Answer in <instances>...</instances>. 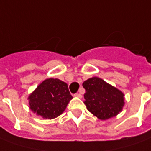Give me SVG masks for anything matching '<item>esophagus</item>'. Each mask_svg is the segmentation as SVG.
<instances>
[{"label": "esophagus", "mask_w": 151, "mask_h": 151, "mask_svg": "<svg viewBox=\"0 0 151 151\" xmlns=\"http://www.w3.org/2000/svg\"><path fill=\"white\" fill-rule=\"evenodd\" d=\"M74 96H75V97L81 98L82 97V95H81L80 93H76V94H74Z\"/></svg>", "instance_id": "esophagus-1"}]
</instances>
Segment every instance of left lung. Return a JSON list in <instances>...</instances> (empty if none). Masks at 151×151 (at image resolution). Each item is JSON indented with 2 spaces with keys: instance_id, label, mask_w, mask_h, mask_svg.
<instances>
[{
  "instance_id": "1",
  "label": "left lung",
  "mask_w": 151,
  "mask_h": 151,
  "mask_svg": "<svg viewBox=\"0 0 151 151\" xmlns=\"http://www.w3.org/2000/svg\"><path fill=\"white\" fill-rule=\"evenodd\" d=\"M86 90L84 104L87 109L99 119L106 120L122 111L124 95L103 79L93 77L83 83Z\"/></svg>"
}]
</instances>
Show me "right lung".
<instances>
[{
  "mask_svg": "<svg viewBox=\"0 0 151 151\" xmlns=\"http://www.w3.org/2000/svg\"><path fill=\"white\" fill-rule=\"evenodd\" d=\"M72 98L67 83L58 78H48L28 96L29 108L43 119H52L65 111Z\"/></svg>",
  "mask_w": 151,
  "mask_h": 151,
  "instance_id": "obj_1",
  "label": "right lung"
}]
</instances>
